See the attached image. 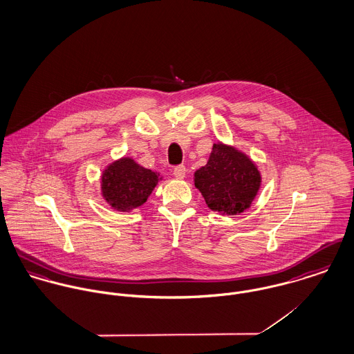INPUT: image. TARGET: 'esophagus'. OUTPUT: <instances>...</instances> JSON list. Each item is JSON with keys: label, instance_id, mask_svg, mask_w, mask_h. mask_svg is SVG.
Returning <instances> with one entry per match:
<instances>
[{"label": "esophagus", "instance_id": "obj_1", "mask_svg": "<svg viewBox=\"0 0 354 354\" xmlns=\"http://www.w3.org/2000/svg\"><path fill=\"white\" fill-rule=\"evenodd\" d=\"M174 176L176 179H183L186 176V167L185 165H178L174 168Z\"/></svg>", "mask_w": 354, "mask_h": 354}]
</instances>
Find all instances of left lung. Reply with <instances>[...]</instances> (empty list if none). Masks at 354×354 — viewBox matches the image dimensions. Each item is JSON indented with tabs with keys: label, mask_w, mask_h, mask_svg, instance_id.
<instances>
[{
	"label": "left lung",
	"mask_w": 354,
	"mask_h": 354,
	"mask_svg": "<svg viewBox=\"0 0 354 354\" xmlns=\"http://www.w3.org/2000/svg\"><path fill=\"white\" fill-rule=\"evenodd\" d=\"M261 182L254 161L223 142L213 144L206 165L194 174V185L209 209L228 216L243 213L251 206Z\"/></svg>",
	"instance_id": "8db88e82"
}]
</instances>
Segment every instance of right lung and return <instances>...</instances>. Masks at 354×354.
<instances>
[{
  "label": "right lung",
  "instance_id": "add662e5",
  "mask_svg": "<svg viewBox=\"0 0 354 354\" xmlns=\"http://www.w3.org/2000/svg\"><path fill=\"white\" fill-rule=\"evenodd\" d=\"M158 180V174L133 158H119L103 171L102 196L115 210L130 212L147 202Z\"/></svg>",
  "mask_w": 354,
  "mask_h": 354
}]
</instances>
